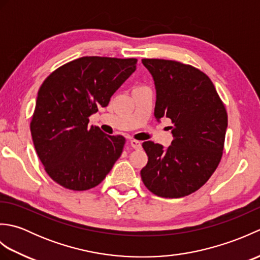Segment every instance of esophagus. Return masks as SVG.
Instances as JSON below:
<instances>
[{"mask_svg": "<svg viewBox=\"0 0 260 260\" xmlns=\"http://www.w3.org/2000/svg\"><path fill=\"white\" fill-rule=\"evenodd\" d=\"M129 144L132 147L135 148V150H139V148H141V146H142V143L140 141H136V140H132L129 142Z\"/></svg>", "mask_w": 260, "mask_h": 260, "instance_id": "esophagus-1", "label": "esophagus"}]
</instances>
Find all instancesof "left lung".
<instances>
[{
    "instance_id": "left-lung-1",
    "label": "left lung",
    "mask_w": 260,
    "mask_h": 260,
    "mask_svg": "<svg viewBox=\"0 0 260 260\" xmlns=\"http://www.w3.org/2000/svg\"><path fill=\"white\" fill-rule=\"evenodd\" d=\"M156 89L154 115L172 121L168 148L152 141L142 144L148 161L143 183L162 198L189 196L206 183L221 161L228 115L211 79L190 64L142 59Z\"/></svg>"
}]
</instances>
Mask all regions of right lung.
Listing matches in <instances>:
<instances>
[{"instance_id":"obj_1","label":"right lung","mask_w":260,"mask_h":260,"mask_svg":"<svg viewBox=\"0 0 260 260\" xmlns=\"http://www.w3.org/2000/svg\"><path fill=\"white\" fill-rule=\"evenodd\" d=\"M137 59L81 57L49 75L38 91L30 129L48 175L66 189L85 191L106 178L125 137L104 134L89 117L136 70Z\"/></svg>"}]
</instances>
